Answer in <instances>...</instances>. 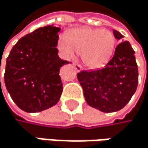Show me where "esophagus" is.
I'll use <instances>...</instances> for the list:
<instances>
[{
	"instance_id": "1",
	"label": "esophagus",
	"mask_w": 148,
	"mask_h": 148,
	"mask_svg": "<svg viewBox=\"0 0 148 148\" xmlns=\"http://www.w3.org/2000/svg\"><path fill=\"white\" fill-rule=\"evenodd\" d=\"M73 66L75 67V69H76L77 71H81V70L82 69V65H81V64H79V63H75V64H73Z\"/></svg>"
}]
</instances>
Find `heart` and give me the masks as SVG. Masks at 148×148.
<instances>
[{
    "instance_id": "heart-1",
    "label": "heart",
    "mask_w": 148,
    "mask_h": 148,
    "mask_svg": "<svg viewBox=\"0 0 148 148\" xmlns=\"http://www.w3.org/2000/svg\"><path fill=\"white\" fill-rule=\"evenodd\" d=\"M115 43V38L110 30L83 28L70 31L67 39L61 38L59 48L68 58H75V52L82 54L86 66L96 68L109 60Z\"/></svg>"
}]
</instances>
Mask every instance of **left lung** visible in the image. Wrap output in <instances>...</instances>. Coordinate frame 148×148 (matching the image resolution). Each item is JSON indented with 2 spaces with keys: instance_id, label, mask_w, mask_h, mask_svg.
Wrapping results in <instances>:
<instances>
[{
  "instance_id": "left-lung-1",
  "label": "left lung",
  "mask_w": 148,
  "mask_h": 148,
  "mask_svg": "<svg viewBox=\"0 0 148 148\" xmlns=\"http://www.w3.org/2000/svg\"><path fill=\"white\" fill-rule=\"evenodd\" d=\"M113 33L118 40L124 38L118 30L114 29ZM134 54L130 43L121 41L104 67L84 70L77 73L88 105L103 112H114L129 103L139 82Z\"/></svg>"
}]
</instances>
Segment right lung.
Here are the masks:
<instances>
[{"mask_svg": "<svg viewBox=\"0 0 148 148\" xmlns=\"http://www.w3.org/2000/svg\"><path fill=\"white\" fill-rule=\"evenodd\" d=\"M60 30L51 25L35 29L19 39L7 58V90L15 103L26 112L45 110L60 100L63 90L60 70L69 63L58 55Z\"/></svg>", "mask_w": 148, "mask_h": 148, "instance_id": "right-lung-1", "label": "right lung"}]
</instances>
